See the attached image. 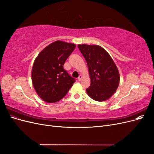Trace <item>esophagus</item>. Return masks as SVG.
<instances>
[{
    "label": "esophagus",
    "instance_id": "obj_1",
    "mask_svg": "<svg viewBox=\"0 0 154 154\" xmlns=\"http://www.w3.org/2000/svg\"><path fill=\"white\" fill-rule=\"evenodd\" d=\"M82 75H80V76H79V77L78 78V81H81L82 80Z\"/></svg>",
    "mask_w": 154,
    "mask_h": 154
}]
</instances>
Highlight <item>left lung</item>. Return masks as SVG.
<instances>
[{
    "mask_svg": "<svg viewBox=\"0 0 154 154\" xmlns=\"http://www.w3.org/2000/svg\"><path fill=\"white\" fill-rule=\"evenodd\" d=\"M78 47L86 60L91 78L87 94L97 101L109 99L117 90L120 80L112 58L100 45L79 44Z\"/></svg>",
    "mask_w": 154,
    "mask_h": 154,
    "instance_id": "obj_1",
    "label": "left lung"
}]
</instances>
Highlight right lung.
<instances>
[{"label": "right lung", "mask_w": 154, "mask_h": 154, "mask_svg": "<svg viewBox=\"0 0 154 154\" xmlns=\"http://www.w3.org/2000/svg\"><path fill=\"white\" fill-rule=\"evenodd\" d=\"M76 48L74 44L57 40L45 47L35 60L32 83L37 94L47 103H56L67 94L75 82L63 64Z\"/></svg>", "instance_id": "obj_1"}]
</instances>
